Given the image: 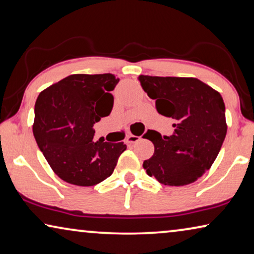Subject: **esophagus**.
Segmentation results:
<instances>
[{"label": "esophagus", "instance_id": "esophagus-1", "mask_svg": "<svg viewBox=\"0 0 254 254\" xmlns=\"http://www.w3.org/2000/svg\"><path fill=\"white\" fill-rule=\"evenodd\" d=\"M139 140H140V137H138V135L128 134L127 137V143H135V142H138Z\"/></svg>", "mask_w": 254, "mask_h": 254}]
</instances>
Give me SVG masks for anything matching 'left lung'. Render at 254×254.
Masks as SVG:
<instances>
[{"label": "left lung", "instance_id": "8db88e82", "mask_svg": "<svg viewBox=\"0 0 254 254\" xmlns=\"http://www.w3.org/2000/svg\"><path fill=\"white\" fill-rule=\"evenodd\" d=\"M161 115L175 120V132L162 137L148 130L154 155L143 162L149 177L166 186L194 183L211 168L226 138L227 123L221 94L195 77H138Z\"/></svg>", "mask_w": 254, "mask_h": 254}]
</instances>
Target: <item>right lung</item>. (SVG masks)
Masks as SVG:
<instances>
[{"instance_id": "1", "label": "right lung", "mask_w": 254, "mask_h": 254, "mask_svg": "<svg viewBox=\"0 0 254 254\" xmlns=\"http://www.w3.org/2000/svg\"><path fill=\"white\" fill-rule=\"evenodd\" d=\"M120 78L73 74L43 90L35 103L33 133L60 179L89 187L112 175L124 142L93 141L94 123L111 114Z\"/></svg>"}]
</instances>
